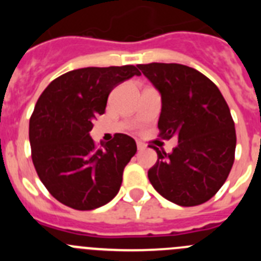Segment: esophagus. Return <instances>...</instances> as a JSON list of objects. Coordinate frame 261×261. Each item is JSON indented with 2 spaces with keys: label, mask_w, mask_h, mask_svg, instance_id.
<instances>
[{
  "label": "esophagus",
  "mask_w": 261,
  "mask_h": 261,
  "mask_svg": "<svg viewBox=\"0 0 261 261\" xmlns=\"http://www.w3.org/2000/svg\"><path fill=\"white\" fill-rule=\"evenodd\" d=\"M145 147H146V145H145L144 142H140V141H137V149H138V150H144Z\"/></svg>",
  "instance_id": "34e87169"
}]
</instances>
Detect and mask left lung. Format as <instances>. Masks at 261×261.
I'll return each instance as SVG.
<instances>
[{
    "mask_svg": "<svg viewBox=\"0 0 261 261\" xmlns=\"http://www.w3.org/2000/svg\"><path fill=\"white\" fill-rule=\"evenodd\" d=\"M159 90V137L177 136L172 153L153 147L158 161L147 171L151 186L168 201L196 206L211 200L230 174L235 158L234 120L218 87L181 64H140Z\"/></svg>",
    "mask_w": 261,
    "mask_h": 261,
    "instance_id": "8db88e82",
    "label": "left lung"
}]
</instances>
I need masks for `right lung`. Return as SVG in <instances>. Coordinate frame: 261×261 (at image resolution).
Instances as JSON below:
<instances>
[{
  "instance_id": "add662e5",
  "label": "right lung",
  "mask_w": 261,
  "mask_h": 261,
  "mask_svg": "<svg viewBox=\"0 0 261 261\" xmlns=\"http://www.w3.org/2000/svg\"><path fill=\"white\" fill-rule=\"evenodd\" d=\"M135 65L75 69L53 80L30 117L31 158L39 179L61 204L91 211L117 195L124 167L137 151L132 137L94 142L90 130L103 115L110 93L140 75Z\"/></svg>"
}]
</instances>
